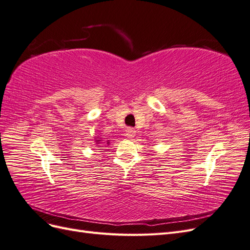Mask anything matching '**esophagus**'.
<instances>
[{"label":"esophagus","mask_w":250,"mask_h":250,"mask_svg":"<svg viewBox=\"0 0 250 250\" xmlns=\"http://www.w3.org/2000/svg\"><path fill=\"white\" fill-rule=\"evenodd\" d=\"M135 129L134 128H131V127H128L127 129H126V137L127 138H133L134 135H135Z\"/></svg>","instance_id":"34e87169"}]
</instances>
